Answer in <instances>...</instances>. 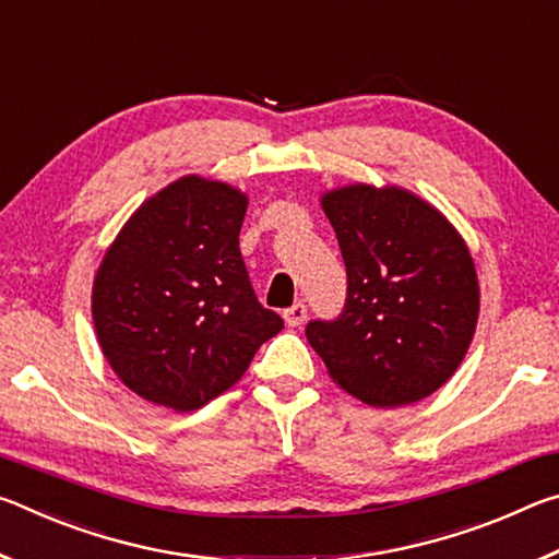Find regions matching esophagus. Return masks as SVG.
<instances>
[{
	"mask_svg": "<svg viewBox=\"0 0 559 559\" xmlns=\"http://www.w3.org/2000/svg\"><path fill=\"white\" fill-rule=\"evenodd\" d=\"M306 318H308V308L302 306V302H296V306H290L288 310H283V320H286L290 328L302 325V323H306Z\"/></svg>",
	"mask_w": 559,
	"mask_h": 559,
	"instance_id": "obj_1",
	"label": "esophagus"
}]
</instances>
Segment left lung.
I'll return each mask as SVG.
<instances>
[{"label": "left lung", "instance_id": "8db88e82", "mask_svg": "<svg viewBox=\"0 0 559 559\" xmlns=\"http://www.w3.org/2000/svg\"><path fill=\"white\" fill-rule=\"evenodd\" d=\"M320 206L347 269L343 316L306 328L330 380L377 409L433 394L459 370L478 325L466 239L441 210L396 185L335 187Z\"/></svg>", "mask_w": 559, "mask_h": 559}]
</instances>
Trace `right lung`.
Returning <instances> with one entry per match:
<instances>
[{"label": "right lung", "mask_w": 559, "mask_h": 559, "mask_svg": "<svg viewBox=\"0 0 559 559\" xmlns=\"http://www.w3.org/2000/svg\"><path fill=\"white\" fill-rule=\"evenodd\" d=\"M246 206L239 187L185 175L150 194L103 253L91 290L100 353L145 402L200 409L283 330L243 266Z\"/></svg>", "instance_id": "right-lung-1"}]
</instances>
